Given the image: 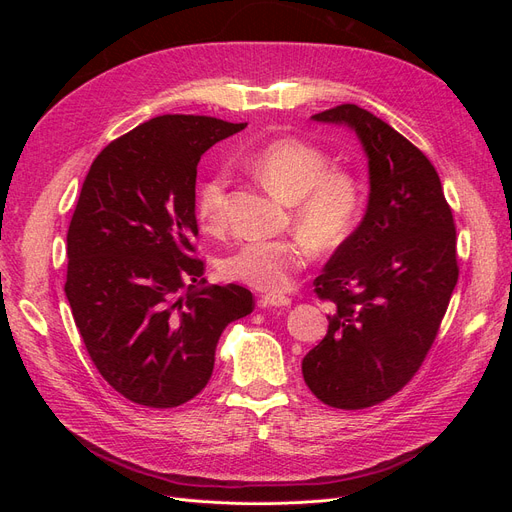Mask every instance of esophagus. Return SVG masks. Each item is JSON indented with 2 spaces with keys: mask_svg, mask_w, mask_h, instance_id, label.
<instances>
[{
  "mask_svg": "<svg viewBox=\"0 0 512 512\" xmlns=\"http://www.w3.org/2000/svg\"><path fill=\"white\" fill-rule=\"evenodd\" d=\"M292 303L290 297H284V294H265L260 299L262 307H288Z\"/></svg>",
  "mask_w": 512,
  "mask_h": 512,
  "instance_id": "1",
  "label": "esophagus"
}]
</instances>
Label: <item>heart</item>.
<instances>
[{
	"label": "heart",
	"instance_id": "1",
	"mask_svg": "<svg viewBox=\"0 0 512 512\" xmlns=\"http://www.w3.org/2000/svg\"><path fill=\"white\" fill-rule=\"evenodd\" d=\"M247 166L269 192L292 203L294 224L320 250H335L350 239L365 207L363 183L354 170L331 166V156L322 147L297 136H280L258 147ZM226 198L224 170H213L198 183L194 211L205 230L226 224ZM309 241L288 237L241 243L222 258L220 273L230 282L280 294L312 256Z\"/></svg>",
	"mask_w": 512,
	"mask_h": 512
}]
</instances>
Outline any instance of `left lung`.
Returning <instances> with one entry per match:
<instances>
[{"label": "left lung", "instance_id": "1", "mask_svg": "<svg viewBox=\"0 0 512 512\" xmlns=\"http://www.w3.org/2000/svg\"><path fill=\"white\" fill-rule=\"evenodd\" d=\"M312 119L359 136L369 203L314 280L335 312L301 367L322 404L361 410L393 397L423 365L459 277L457 230L436 168L406 136L356 104Z\"/></svg>", "mask_w": 512, "mask_h": 512}]
</instances>
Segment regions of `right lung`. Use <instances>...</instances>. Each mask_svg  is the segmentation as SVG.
I'll list each match as a JSON object with an SVG mask.
<instances>
[{"label":"right lung","mask_w":512,"mask_h":512,"mask_svg":"<svg viewBox=\"0 0 512 512\" xmlns=\"http://www.w3.org/2000/svg\"><path fill=\"white\" fill-rule=\"evenodd\" d=\"M247 123L153 117L108 143L68 228L66 297L102 378L138 406L177 408L205 389L252 292L205 286L194 196L200 156Z\"/></svg>","instance_id":"1"}]
</instances>
